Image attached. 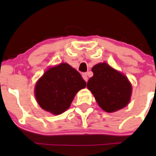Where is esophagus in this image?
Instances as JSON below:
<instances>
[{
	"label": "esophagus",
	"instance_id": "34e87169",
	"mask_svg": "<svg viewBox=\"0 0 156 156\" xmlns=\"http://www.w3.org/2000/svg\"><path fill=\"white\" fill-rule=\"evenodd\" d=\"M82 77H83V78H84V81H85L86 82H87V80H88V78H87V74H86V73H83V74H82Z\"/></svg>",
	"mask_w": 156,
	"mask_h": 156
}]
</instances>
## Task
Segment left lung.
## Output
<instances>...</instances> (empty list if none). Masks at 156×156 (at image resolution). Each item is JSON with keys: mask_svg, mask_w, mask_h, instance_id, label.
Instances as JSON below:
<instances>
[{"mask_svg": "<svg viewBox=\"0 0 156 156\" xmlns=\"http://www.w3.org/2000/svg\"><path fill=\"white\" fill-rule=\"evenodd\" d=\"M94 76L88 81L87 87L92 92L99 106L107 112L125 107L131 96V84L127 77L106 62L92 68Z\"/></svg>", "mask_w": 156, "mask_h": 156, "instance_id": "left-lung-1", "label": "left lung"}]
</instances>
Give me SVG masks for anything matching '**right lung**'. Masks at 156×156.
<instances>
[{
	"mask_svg": "<svg viewBox=\"0 0 156 156\" xmlns=\"http://www.w3.org/2000/svg\"><path fill=\"white\" fill-rule=\"evenodd\" d=\"M85 87V81L78 71L68 63H61L44 74L36 84L34 92L41 107L59 115L70 106L78 91Z\"/></svg>",
	"mask_w": 156,
	"mask_h": 156,
	"instance_id": "add662e5",
	"label": "right lung"
}]
</instances>
